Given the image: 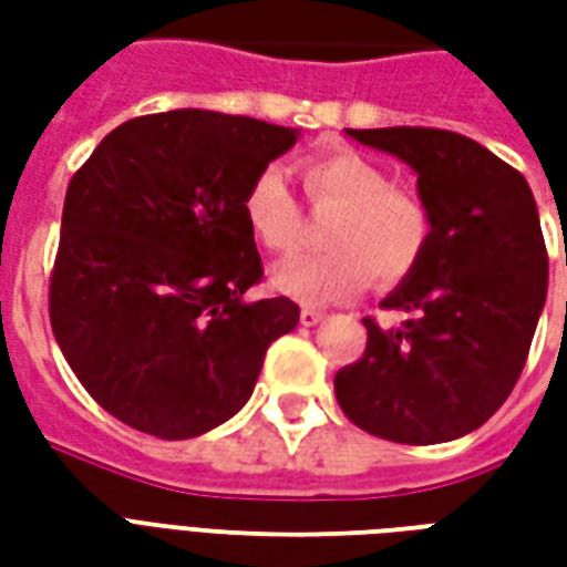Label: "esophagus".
Instances as JSON below:
<instances>
[{
    "mask_svg": "<svg viewBox=\"0 0 567 567\" xmlns=\"http://www.w3.org/2000/svg\"><path fill=\"white\" fill-rule=\"evenodd\" d=\"M324 319V312L316 307H303L300 309V324H307V328H312V324H319V321Z\"/></svg>",
    "mask_w": 567,
    "mask_h": 567,
    "instance_id": "obj_1",
    "label": "esophagus"
}]
</instances>
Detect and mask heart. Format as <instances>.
I'll return each mask as SVG.
<instances>
[{"label": "heart", "instance_id": "obj_1", "mask_svg": "<svg viewBox=\"0 0 567 567\" xmlns=\"http://www.w3.org/2000/svg\"><path fill=\"white\" fill-rule=\"evenodd\" d=\"M303 190L312 206L333 209L324 224L331 251L288 258L272 267V285L309 307L337 303L358 295L370 276L394 285L416 267L431 239L427 206L389 173L355 151L309 157L300 166ZM251 236L270 251H291L300 239V206L279 166H264L243 197Z\"/></svg>", "mask_w": 567, "mask_h": 567}]
</instances>
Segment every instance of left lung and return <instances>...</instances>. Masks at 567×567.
Here are the masks:
<instances>
[{
  "instance_id": "left-lung-1",
  "label": "left lung",
  "mask_w": 567,
  "mask_h": 567,
  "mask_svg": "<svg viewBox=\"0 0 567 567\" xmlns=\"http://www.w3.org/2000/svg\"><path fill=\"white\" fill-rule=\"evenodd\" d=\"M349 136L419 175L431 239L380 303L406 321L385 331L364 319L368 349L337 373V404L394 443L464 437L513 392L547 303L549 258L532 187L462 133L382 127Z\"/></svg>"
}]
</instances>
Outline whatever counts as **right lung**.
Returning a JSON list of instances; mask_svg holds the SVG:
<instances>
[{
  "instance_id": "add662e5",
  "label": "right lung",
  "mask_w": 567,
  "mask_h": 567,
  "mask_svg": "<svg viewBox=\"0 0 567 567\" xmlns=\"http://www.w3.org/2000/svg\"><path fill=\"white\" fill-rule=\"evenodd\" d=\"M295 142L291 127L175 109L115 127L72 175L51 328L105 413L187 440L246 406L300 309L246 300L264 267L243 197Z\"/></svg>"
}]
</instances>
